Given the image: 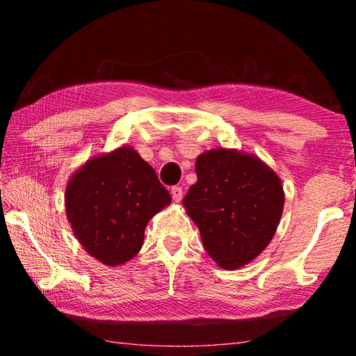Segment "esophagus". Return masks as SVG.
<instances>
[{
  "label": "esophagus",
  "mask_w": 356,
  "mask_h": 356,
  "mask_svg": "<svg viewBox=\"0 0 356 356\" xmlns=\"http://www.w3.org/2000/svg\"><path fill=\"white\" fill-rule=\"evenodd\" d=\"M171 196H172V200L176 201V202H180L182 201V197H184V190H182V186H172L171 188Z\"/></svg>",
  "instance_id": "esophagus-1"
}]
</instances>
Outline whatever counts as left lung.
<instances>
[{"instance_id": "8db88e82", "label": "left lung", "mask_w": 356, "mask_h": 356, "mask_svg": "<svg viewBox=\"0 0 356 356\" xmlns=\"http://www.w3.org/2000/svg\"><path fill=\"white\" fill-rule=\"evenodd\" d=\"M196 176L184 206L200 227L204 248L221 268L243 267L267 248L280 225L281 179L257 156L236 149L197 156Z\"/></svg>"}]
</instances>
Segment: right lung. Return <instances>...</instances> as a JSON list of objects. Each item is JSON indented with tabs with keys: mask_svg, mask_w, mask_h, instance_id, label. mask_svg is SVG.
Instances as JSON below:
<instances>
[{
	"mask_svg": "<svg viewBox=\"0 0 356 356\" xmlns=\"http://www.w3.org/2000/svg\"><path fill=\"white\" fill-rule=\"evenodd\" d=\"M170 202L152 166L129 146L88 160L65 188V212L78 242L108 267L138 254L149 220Z\"/></svg>",
	"mask_w": 356,
	"mask_h": 356,
	"instance_id": "1",
	"label": "right lung"
}]
</instances>
